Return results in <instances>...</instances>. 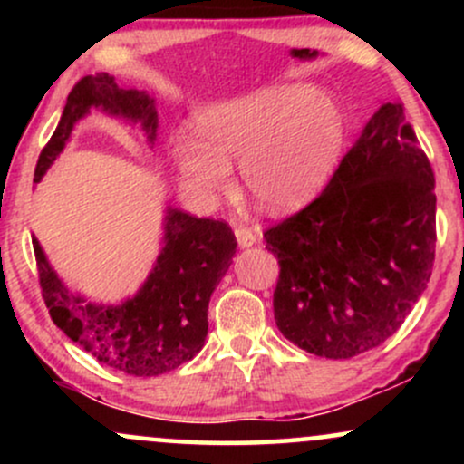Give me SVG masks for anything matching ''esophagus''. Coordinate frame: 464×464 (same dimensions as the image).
<instances>
[{"label":"esophagus","mask_w":464,"mask_h":464,"mask_svg":"<svg viewBox=\"0 0 464 464\" xmlns=\"http://www.w3.org/2000/svg\"><path fill=\"white\" fill-rule=\"evenodd\" d=\"M236 239H237L239 248H248L257 242V236H255L248 227H236Z\"/></svg>","instance_id":"obj_1"}]
</instances>
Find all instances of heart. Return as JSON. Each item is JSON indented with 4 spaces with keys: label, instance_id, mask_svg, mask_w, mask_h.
I'll use <instances>...</instances> for the list:
<instances>
[{
    "label": "heart",
    "instance_id": "1",
    "mask_svg": "<svg viewBox=\"0 0 464 464\" xmlns=\"http://www.w3.org/2000/svg\"><path fill=\"white\" fill-rule=\"evenodd\" d=\"M196 135H177L172 157L180 177L202 196L227 194L239 159L244 189L259 209L292 214L332 179L347 137L343 111L310 84L287 82L211 104Z\"/></svg>",
    "mask_w": 464,
    "mask_h": 464
}]
</instances>
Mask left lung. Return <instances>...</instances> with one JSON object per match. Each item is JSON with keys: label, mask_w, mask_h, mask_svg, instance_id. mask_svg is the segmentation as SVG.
<instances>
[{"label": "left lung", "mask_w": 464, "mask_h": 464, "mask_svg": "<svg viewBox=\"0 0 464 464\" xmlns=\"http://www.w3.org/2000/svg\"><path fill=\"white\" fill-rule=\"evenodd\" d=\"M264 239L290 343L349 360L391 338L428 287L436 246L434 172L403 104L380 106L323 194Z\"/></svg>", "instance_id": "obj_1"}]
</instances>
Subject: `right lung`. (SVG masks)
Returning a JSON list of instances; mask_svg holds the SVG:
<instances>
[{
	"mask_svg": "<svg viewBox=\"0 0 464 464\" xmlns=\"http://www.w3.org/2000/svg\"><path fill=\"white\" fill-rule=\"evenodd\" d=\"M92 111L141 129L150 148L157 141L159 115L150 93L120 87L109 73L84 76L69 93L54 135L36 161L34 183L45 177L78 121ZM161 242V253L137 295L106 305L73 295L47 262L39 239L32 237L52 321L95 360L126 375H163L205 347L207 307L237 248L227 222L196 218L172 207L165 209Z\"/></svg>",
	"mask_w": 464,
	"mask_h": 464,
	"instance_id": "right-lung-1",
	"label": "right lung"
}]
</instances>
